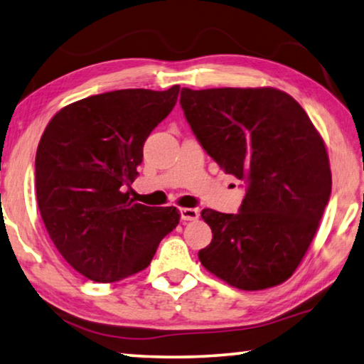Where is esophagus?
Listing matches in <instances>:
<instances>
[{"mask_svg": "<svg viewBox=\"0 0 364 364\" xmlns=\"http://www.w3.org/2000/svg\"><path fill=\"white\" fill-rule=\"evenodd\" d=\"M200 216V211L196 208H182L181 218L182 221H196Z\"/></svg>", "mask_w": 364, "mask_h": 364, "instance_id": "34e87169", "label": "esophagus"}]
</instances>
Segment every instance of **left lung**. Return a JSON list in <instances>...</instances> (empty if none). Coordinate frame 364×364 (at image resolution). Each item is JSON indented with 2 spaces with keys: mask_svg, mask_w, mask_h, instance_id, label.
<instances>
[{
  "mask_svg": "<svg viewBox=\"0 0 364 364\" xmlns=\"http://www.w3.org/2000/svg\"><path fill=\"white\" fill-rule=\"evenodd\" d=\"M203 150L247 183L237 214L203 210L213 240L198 258L232 287L263 290L294 274L329 201L324 141L305 109L277 88H182Z\"/></svg>",
  "mask_w": 364,
  "mask_h": 364,
  "instance_id": "obj_1",
  "label": "left lung"
}]
</instances>
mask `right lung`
Here are the masks:
<instances>
[{
    "label": "right lung",
    "instance_id": "1",
    "mask_svg": "<svg viewBox=\"0 0 364 364\" xmlns=\"http://www.w3.org/2000/svg\"><path fill=\"white\" fill-rule=\"evenodd\" d=\"M181 87L127 88L65 106L48 124L35 158L41 219L63 258L95 282H116L151 263L181 219L174 206L129 198L143 143L176 106Z\"/></svg>",
    "mask_w": 364,
    "mask_h": 364
}]
</instances>
